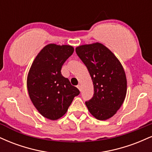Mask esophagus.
<instances>
[{
  "label": "esophagus",
  "mask_w": 152,
  "mask_h": 152,
  "mask_svg": "<svg viewBox=\"0 0 152 152\" xmlns=\"http://www.w3.org/2000/svg\"><path fill=\"white\" fill-rule=\"evenodd\" d=\"M77 88H78V89H79L80 91L81 90V85H80V84H78V86H77Z\"/></svg>",
  "instance_id": "34e87169"
}]
</instances>
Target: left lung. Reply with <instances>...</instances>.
Segmentation results:
<instances>
[{"instance_id":"obj_1","label":"left lung","mask_w":152,"mask_h":152,"mask_svg":"<svg viewBox=\"0 0 152 152\" xmlns=\"http://www.w3.org/2000/svg\"><path fill=\"white\" fill-rule=\"evenodd\" d=\"M93 81V97L85 102L89 112L99 120H106L120 109L126 94V78L114 54L99 43L76 48Z\"/></svg>"}]
</instances>
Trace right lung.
Returning <instances> with one entry per match:
<instances>
[{
	"instance_id": "add662e5",
	"label": "right lung",
	"mask_w": 152,
	"mask_h": 152,
	"mask_svg": "<svg viewBox=\"0 0 152 152\" xmlns=\"http://www.w3.org/2000/svg\"><path fill=\"white\" fill-rule=\"evenodd\" d=\"M74 50L67 45H47L36 57L29 71V96L40 114L48 119L56 120L64 116L74 97L80 94L61 72Z\"/></svg>"
}]
</instances>
